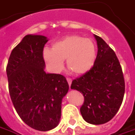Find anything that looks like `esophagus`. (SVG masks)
I'll return each instance as SVG.
<instances>
[{
	"label": "esophagus",
	"instance_id": "esophagus-1",
	"mask_svg": "<svg viewBox=\"0 0 135 135\" xmlns=\"http://www.w3.org/2000/svg\"><path fill=\"white\" fill-rule=\"evenodd\" d=\"M66 80H67L68 83H69V86H71V78H66Z\"/></svg>",
	"mask_w": 135,
	"mask_h": 135
}]
</instances>
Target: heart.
Wrapping results in <instances>:
<instances>
[{
    "instance_id": "b5f03b06",
    "label": "heart",
    "mask_w": 135,
    "mask_h": 135,
    "mask_svg": "<svg viewBox=\"0 0 135 135\" xmlns=\"http://www.w3.org/2000/svg\"><path fill=\"white\" fill-rule=\"evenodd\" d=\"M43 57L49 67L55 72L60 71L66 59L69 71L81 75L89 71L96 59V46L94 42L79 35H68L54 43L52 50L46 49Z\"/></svg>"
}]
</instances>
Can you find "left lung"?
<instances>
[{
	"label": "left lung",
	"instance_id": "1",
	"mask_svg": "<svg viewBox=\"0 0 135 135\" xmlns=\"http://www.w3.org/2000/svg\"><path fill=\"white\" fill-rule=\"evenodd\" d=\"M94 37L98 50L94 65L72 80L71 89L79 91L84 97L80 107L83 119L100 125L109 121L118 112L123 100L125 81L115 52L100 37Z\"/></svg>",
	"mask_w": 135,
	"mask_h": 135
}]
</instances>
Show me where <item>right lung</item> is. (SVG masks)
<instances>
[{
    "label": "right lung",
    "mask_w": 135,
    "mask_h": 135,
    "mask_svg": "<svg viewBox=\"0 0 135 135\" xmlns=\"http://www.w3.org/2000/svg\"><path fill=\"white\" fill-rule=\"evenodd\" d=\"M43 35H26L12 49L6 66L9 91L17 113L26 125L46 132L58 125L62 99L69 90L64 75L46 74Z\"/></svg>",
    "instance_id": "obj_1"
}]
</instances>
